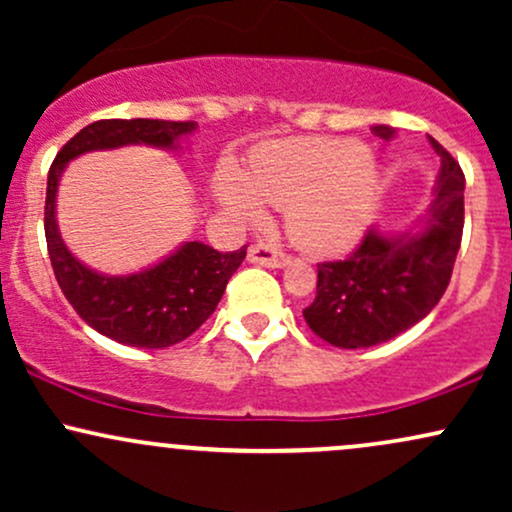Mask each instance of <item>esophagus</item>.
<instances>
[{"label": "esophagus", "mask_w": 512, "mask_h": 512, "mask_svg": "<svg viewBox=\"0 0 512 512\" xmlns=\"http://www.w3.org/2000/svg\"><path fill=\"white\" fill-rule=\"evenodd\" d=\"M248 260L252 264H262V267H272V269H281L289 264V255H284L281 250L272 248V245H250L248 250Z\"/></svg>", "instance_id": "esophagus-1"}]
</instances>
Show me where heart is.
I'll use <instances>...</instances> for the list:
<instances>
[{
    "instance_id": "obj_1",
    "label": "heart",
    "mask_w": 512,
    "mask_h": 512,
    "mask_svg": "<svg viewBox=\"0 0 512 512\" xmlns=\"http://www.w3.org/2000/svg\"><path fill=\"white\" fill-rule=\"evenodd\" d=\"M378 166L351 139H286L252 154L248 180L226 168L216 199L228 214L260 219L262 202L286 209V233L313 255H337L361 238L370 219Z\"/></svg>"
}]
</instances>
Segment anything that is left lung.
<instances>
[{
    "mask_svg": "<svg viewBox=\"0 0 512 512\" xmlns=\"http://www.w3.org/2000/svg\"><path fill=\"white\" fill-rule=\"evenodd\" d=\"M373 132L395 137L387 125H375ZM431 144L440 173L416 231L370 228L346 260L317 264V296L303 317L332 346L366 349L390 342L424 320L448 289L462 243L464 173L436 139Z\"/></svg>",
    "mask_w": 512,
    "mask_h": 512,
    "instance_id": "obj_1",
    "label": "left lung"
}]
</instances>
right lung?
<instances>
[{"mask_svg":"<svg viewBox=\"0 0 512 512\" xmlns=\"http://www.w3.org/2000/svg\"><path fill=\"white\" fill-rule=\"evenodd\" d=\"M197 122L170 120H98L76 132L52 161L45 195V238L57 284L72 308L93 330L127 346L166 349L190 337L219 305L228 279L245 260L248 245L219 252L209 245L182 243L154 267L137 274L108 276L86 267L69 252L55 219L57 187L69 161L88 151L146 144L178 149Z\"/></svg>","mask_w":512,"mask_h":512,"instance_id":"add662e5","label":"right lung"}]
</instances>
